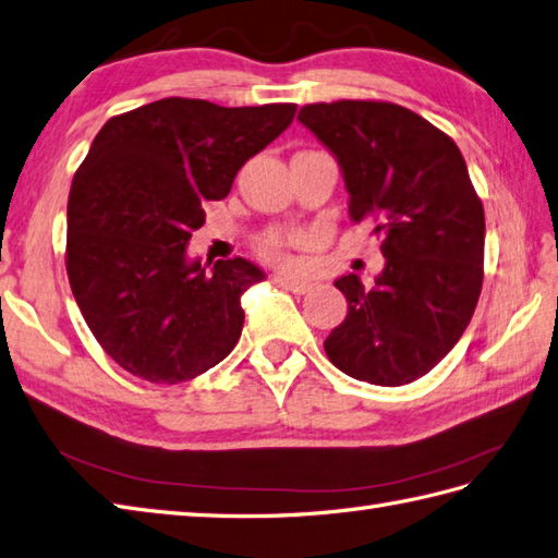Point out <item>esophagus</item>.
Segmentation results:
<instances>
[{"label":"esophagus","instance_id":"34e87169","mask_svg":"<svg viewBox=\"0 0 558 558\" xmlns=\"http://www.w3.org/2000/svg\"><path fill=\"white\" fill-rule=\"evenodd\" d=\"M275 281L279 283V287L289 289V291H293V293H307L310 287H312V283H310L307 279L295 277V275H287V271H283V275H277Z\"/></svg>","mask_w":558,"mask_h":558}]
</instances>
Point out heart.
<instances>
[{
  "instance_id": "heart-1",
  "label": "heart",
  "mask_w": 558,
  "mask_h": 558,
  "mask_svg": "<svg viewBox=\"0 0 558 558\" xmlns=\"http://www.w3.org/2000/svg\"><path fill=\"white\" fill-rule=\"evenodd\" d=\"M287 246H289V239L283 236H269L263 241V251L269 257H275V260H283V257H287Z\"/></svg>"
}]
</instances>
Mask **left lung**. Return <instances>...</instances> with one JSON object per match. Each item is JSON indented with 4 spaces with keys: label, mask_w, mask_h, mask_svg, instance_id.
<instances>
[{
    "label": "left lung",
    "mask_w": 558,
    "mask_h": 558,
    "mask_svg": "<svg viewBox=\"0 0 558 558\" xmlns=\"http://www.w3.org/2000/svg\"><path fill=\"white\" fill-rule=\"evenodd\" d=\"M298 120L341 166L352 222L376 220L386 267L372 289L336 279L348 315L324 341L343 374L402 386L469 326L483 287L485 215L464 156L428 120L388 101L307 104Z\"/></svg>",
    "instance_id": "1"
}]
</instances>
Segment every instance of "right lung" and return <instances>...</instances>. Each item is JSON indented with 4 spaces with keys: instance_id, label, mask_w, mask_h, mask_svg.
<instances>
[{
    "instance_id": "right-lung-1",
    "label": "right lung",
    "mask_w": 558,
    "mask_h": 558,
    "mask_svg": "<svg viewBox=\"0 0 558 558\" xmlns=\"http://www.w3.org/2000/svg\"><path fill=\"white\" fill-rule=\"evenodd\" d=\"M295 104L225 108L170 97L116 116L68 196L65 269L80 312L122 369L182 384L222 362L243 329L241 295L265 271L234 257L189 260L203 203L287 130Z\"/></svg>"
}]
</instances>
